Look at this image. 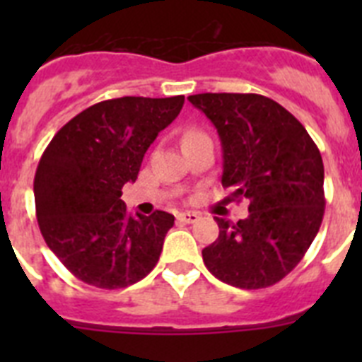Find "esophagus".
Returning <instances> with one entry per match:
<instances>
[{"label": "esophagus", "instance_id": "34e87169", "mask_svg": "<svg viewBox=\"0 0 362 362\" xmlns=\"http://www.w3.org/2000/svg\"><path fill=\"white\" fill-rule=\"evenodd\" d=\"M197 219H199V214H196V212H181V214H177V221H179V223H187V225H190V223H196Z\"/></svg>", "mask_w": 362, "mask_h": 362}]
</instances>
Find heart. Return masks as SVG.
Here are the masks:
<instances>
[{"label": "heart", "mask_w": 362, "mask_h": 362, "mask_svg": "<svg viewBox=\"0 0 362 362\" xmlns=\"http://www.w3.org/2000/svg\"><path fill=\"white\" fill-rule=\"evenodd\" d=\"M196 134H197V132H188L187 137H188V136H196Z\"/></svg>", "instance_id": "b5f03b06"}]
</instances>
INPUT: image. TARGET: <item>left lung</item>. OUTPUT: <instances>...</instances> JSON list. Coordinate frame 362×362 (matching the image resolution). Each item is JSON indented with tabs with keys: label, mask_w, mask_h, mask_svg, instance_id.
Returning <instances> with one entry per match:
<instances>
[{
	"label": "left lung",
	"mask_w": 362,
	"mask_h": 362,
	"mask_svg": "<svg viewBox=\"0 0 362 362\" xmlns=\"http://www.w3.org/2000/svg\"><path fill=\"white\" fill-rule=\"evenodd\" d=\"M212 121L223 146L225 188L248 201V217H216L219 238L203 250L212 276L245 290L279 283L297 267L325 216V166L306 129L259 94L188 98Z\"/></svg>",
	"instance_id": "1"
}]
</instances>
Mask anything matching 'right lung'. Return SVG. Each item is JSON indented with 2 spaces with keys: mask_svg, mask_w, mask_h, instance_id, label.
Listing matches in <instances>:
<instances>
[{
  "mask_svg": "<svg viewBox=\"0 0 362 362\" xmlns=\"http://www.w3.org/2000/svg\"><path fill=\"white\" fill-rule=\"evenodd\" d=\"M185 95L107 99L69 121L43 152L34 177L45 243L74 276L98 288L130 286L158 264L174 216L127 212L148 146L177 117Z\"/></svg>",
  "mask_w": 362,
  "mask_h": 362,
  "instance_id": "add662e5",
  "label": "right lung"
}]
</instances>
